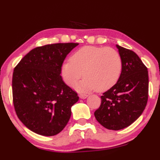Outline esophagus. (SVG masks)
<instances>
[{
	"mask_svg": "<svg viewBox=\"0 0 160 160\" xmlns=\"http://www.w3.org/2000/svg\"><path fill=\"white\" fill-rule=\"evenodd\" d=\"M87 97H88V95H86V94H81V95H80V98L82 99H85Z\"/></svg>",
	"mask_w": 160,
	"mask_h": 160,
	"instance_id": "1",
	"label": "esophagus"
}]
</instances>
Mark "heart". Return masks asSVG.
Returning a JSON list of instances; mask_svg holds the SVG:
<instances>
[{"label": "heart", "instance_id": "obj_1", "mask_svg": "<svg viewBox=\"0 0 160 160\" xmlns=\"http://www.w3.org/2000/svg\"><path fill=\"white\" fill-rule=\"evenodd\" d=\"M122 69V58L118 51L112 48L84 46L63 63L61 74L65 83L72 87L84 74L86 78L76 86L78 90L87 92L97 88L104 92L118 82Z\"/></svg>", "mask_w": 160, "mask_h": 160}]
</instances>
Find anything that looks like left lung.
I'll return each instance as SVG.
<instances>
[{
	"mask_svg": "<svg viewBox=\"0 0 160 160\" xmlns=\"http://www.w3.org/2000/svg\"><path fill=\"white\" fill-rule=\"evenodd\" d=\"M122 56L123 69L118 82L101 96L95 112L97 121L109 130L130 126L143 112L148 99V72L135 52L116 45Z\"/></svg>",
	"mask_w": 160,
	"mask_h": 160,
	"instance_id": "left-lung-1",
	"label": "left lung"
}]
</instances>
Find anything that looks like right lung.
I'll return each mask as SVG.
<instances>
[{"mask_svg": "<svg viewBox=\"0 0 160 160\" xmlns=\"http://www.w3.org/2000/svg\"><path fill=\"white\" fill-rule=\"evenodd\" d=\"M78 43H57L30 51L15 67L12 101L20 121L31 131L55 136L68 124L78 93L65 83L61 68Z\"/></svg>", "mask_w": 160, "mask_h": 160, "instance_id": "1", "label": "right lung"}]
</instances>
